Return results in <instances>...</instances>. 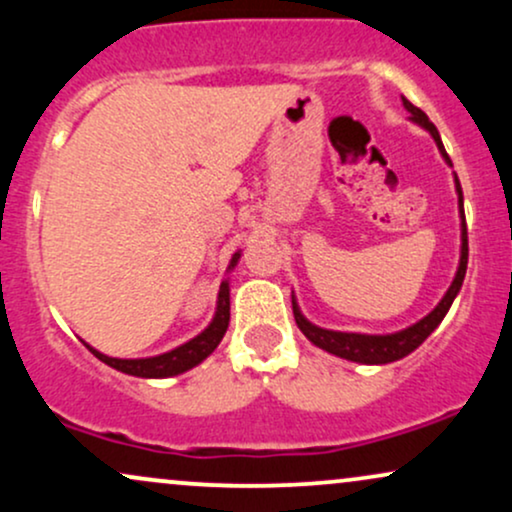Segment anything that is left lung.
I'll use <instances>...</instances> for the list:
<instances>
[{"label": "left lung", "mask_w": 512, "mask_h": 512, "mask_svg": "<svg viewBox=\"0 0 512 512\" xmlns=\"http://www.w3.org/2000/svg\"><path fill=\"white\" fill-rule=\"evenodd\" d=\"M402 105L411 115L409 120L431 134L433 142H436V146H438L440 156H443V161L452 168V161H450V156L445 154V146H443V142H440V134H438L436 125L428 120L424 110H419L416 105H411L404 96H402ZM452 178H455L457 209H460V262H457V272H455V276H452V284L448 286V291H445V296L440 298V303L436 305V308H433L426 317H421L419 322H414V325L404 327V330H399V332H390V334L339 332V330H325V327L310 322L308 317L301 313V305H298L296 296H293V291H291L293 317H296V325L301 327V332L308 337V342L320 346V349L327 351V354L346 358V361L363 363V366H385V363L399 361V358L409 356L411 351L419 349V346L424 344L428 337H431V332L436 330L440 322H443V317L448 315L452 301H455L457 293H460V289H462L464 274H467L469 248H467V223H464V199H462L460 180H457L455 173H452Z\"/></svg>", "instance_id": "left-lung-1"}]
</instances>
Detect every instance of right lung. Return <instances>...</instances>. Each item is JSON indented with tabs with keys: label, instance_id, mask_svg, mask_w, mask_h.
I'll list each match as a JSON object with an SVG mask.
<instances>
[{
	"label": "right lung",
	"instance_id": "right-lung-1",
	"mask_svg": "<svg viewBox=\"0 0 512 512\" xmlns=\"http://www.w3.org/2000/svg\"><path fill=\"white\" fill-rule=\"evenodd\" d=\"M240 255H243V252L238 250L236 255L231 257V262H228L226 267V274H231L233 269H236V264L240 262ZM228 320H231V276H226V279L221 281L219 296H216V310L209 325L204 327L197 337H192L190 342L175 346V349L166 351V354L146 356V358H115V356L101 354V351L93 349L91 344L86 342L84 344L86 349L98 358V361H103L105 366L120 370V373L125 375H134V378H173V375L187 373V370L199 366L204 358L214 354V349L221 344L223 334L228 330Z\"/></svg>",
	"mask_w": 512,
	"mask_h": 512
}]
</instances>
